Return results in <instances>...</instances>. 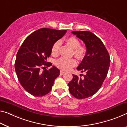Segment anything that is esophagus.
Wrapping results in <instances>:
<instances>
[{"label":"esophagus","mask_w":127,"mask_h":127,"mask_svg":"<svg viewBox=\"0 0 127 127\" xmlns=\"http://www.w3.org/2000/svg\"><path fill=\"white\" fill-rule=\"evenodd\" d=\"M65 73V71H64V70H61V71H60V74L61 75H64Z\"/></svg>","instance_id":"obj_1"}]
</instances>
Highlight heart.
Instances as JSON below:
<instances>
[{"mask_svg": "<svg viewBox=\"0 0 127 127\" xmlns=\"http://www.w3.org/2000/svg\"><path fill=\"white\" fill-rule=\"evenodd\" d=\"M66 42L72 49H73V54L78 60H82L86 54V48L83 45H80L79 40L75 37L71 36L66 39ZM61 42L59 41L56 42L52 47V54L57 56L59 53ZM56 65L60 69L68 70L77 65V61L74 58H67L61 57L57 60Z\"/></svg>", "mask_w": 127, "mask_h": 127, "instance_id": "obj_1", "label": "heart"}]
</instances>
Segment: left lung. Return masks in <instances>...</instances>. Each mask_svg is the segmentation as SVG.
Listing matches in <instances>:
<instances>
[{"mask_svg":"<svg viewBox=\"0 0 127 127\" xmlns=\"http://www.w3.org/2000/svg\"><path fill=\"white\" fill-rule=\"evenodd\" d=\"M72 33L83 41L86 54L77 68L86 75L81 78L73 74L68 83L71 94L78 99L93 96L100 89L108 73L110 65L108 52L100 38L89 31H73Z\"/></svg>","mask_w":127,"mask_h":127,"instance_id":"left-lung-1","label":"left lung"}]
</instances>
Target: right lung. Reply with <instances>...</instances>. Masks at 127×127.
Instances as JSON below:
<instances>
[{"mask_svg":"<svg viewBox=\"0 0 127 127\" xmlns=\"http://www.w3.org/2000/svg\"><path fill=\"white\" fill-rule=\"evenodd\" d=\"M66 30L41 28L25 38L17 52L15 69L19 82L27 92L34 96H44L50 92L60 70L46 60L51 54L52 47L62 38ZM43 68V71L40 70Z\"/></svg>","mask_w":127,"mask_h":127,"instance_id":"1","label":"right lung"}]
</instances>
